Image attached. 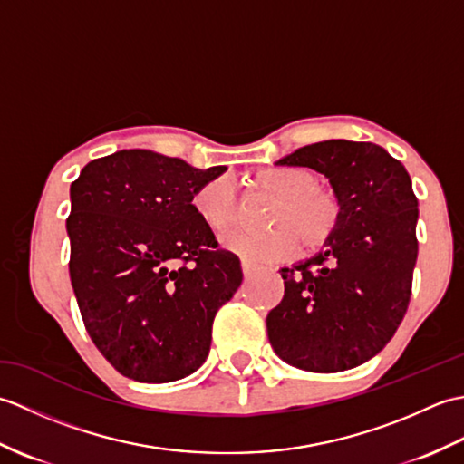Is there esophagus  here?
<instances>
[{
	"label": "esophagus",
	"instance_id": "obj_1",
	"mask_svg": "<svg viewBox=\"0 0 464 464\" xmlns=\"http://www.w3.org/2000/svg\"><path fill=\"white\" fill-rule=\"evenodd\" d=\"M241 269H243L245 277H251V275L255 273V265H251L249 261H241Z\"/></svg>",
	"mask_w": 464,
	"mask_h": 464
}]
</instances>
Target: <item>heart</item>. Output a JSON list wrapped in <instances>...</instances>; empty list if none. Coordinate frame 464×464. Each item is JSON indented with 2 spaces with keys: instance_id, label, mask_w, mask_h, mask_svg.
<instances>
[{
  "instance_id": "b5f03b06",
  "label": "heart",
  "mask_w": 464,
  "mask_h": 464,
  "mask_svg": "<svg viewBox=\"0 0 464 464\" xmlns=\"http://www.w3.org/2000/svg\"><path fill=\"white\" fill-rule=\"evenodd\" d=\"M263 191L279 197L273 207L269 231H233L223 237V247L245 261L279 263L299 253L303 239L311 249L324 247L339 233L344 205L329 185H319L307 167H269L257 175ZM191 207L213 235H223L239 221L237 187L229 175H219L195 189Z\"/></svg>"
}]
</instances>
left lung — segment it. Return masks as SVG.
Instances as JSON below:
<instances>
[{
    "label": "left lung",
    "mask_w": 464,
    "mask_h": 464,
    "mask_svg": "<svg viewBox=\"0 0 464 464\" xmlns=\"http://www.w3.org/2000/svg\"><path fill=\"white\" fill-rule=\"evenodd\" d=\"M279 165L327 175L344 215L319 255L281 269L283 301L267 314L271 347L303 371L359 367L392 339L411 301L419 253L411 177L369 141L304 145Z\"/></svg>",
    "instance_id": "left-lung-1"
}]
</instances>
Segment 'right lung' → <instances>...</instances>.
Here are the masks:
<instances>
[{
    "instance_id": "obj_1",
    "label": "right lung",
    "mask_w": 464,
    "mask_h": 464,
    "mask_svg": "<svg viewBox=\"0 0 464 464\" xmlns=\"http://www.w3.org/2000/svg\"><path fill=\"white\" fill-rule=\"evenodd\" d=\"M223 171L131 150L93 160L72 183L69 277L87 333L123 377L177 381L209 354L215 314L243 273L191 197Z\"/></svg>"
}]
</instances>
